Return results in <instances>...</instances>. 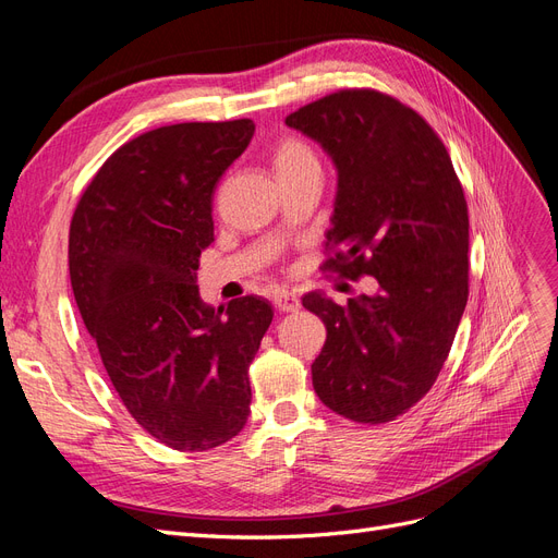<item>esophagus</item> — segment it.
<instances>
[{"label":"esophagus","mask_w":558,"mask_h":558,"mask_svg":"<svg viewBox=\"0 0 558 558\" xmlns=\"http://www.w3.org/2000/svg\"><path fill=\"white\" fill-rule=\"evenodd\" d=\"M275 307L279 312H298L300 310V298L291 291H279L275 295Z\"/></svg>","instance_id":"1"}]
</instances>
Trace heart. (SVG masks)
<instances>
[{"instance_id":"obj_1","label":"heart","mask_w":558,"mask_h":558,"mask_svg":"<svg viewBox=\"0 0 558 558\" xmlns=\"http://www.w3.org/2000/svg\"><path fill=\"white\" fill-rule=\"evenodd\" d=\"M269 165H272L275 179L279 183L307 172H318L314 148L300 137H281L269 150Z\"/></svg>"}]
</instances>
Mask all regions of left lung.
Segmentation results:
<instances>
[{"label": "left lung", "instance_id": "left-lung-1", "mask_svg": "<svg viewBox=\"0 0 558 558\" xmlns=\"http://www.w3.org/2000/svg\"><path fill=\"white\" fill-rule=\"evenodd\" d=\"M337 167L324 272L379 291L340 307L307 293L326 324L312 363L320 402L386 424L424 398L449 356L468 302V205L442 140L414 109L369 88L337 90L286 116Z\"/></svg>", "mask_w": 558, "mask_h": 558}]
</instances>
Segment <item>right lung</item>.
<instances>
[{
	"mask_svg": "<svg viewBox=\"0 0 558 558\" xmlns=\"http://www.w3.org/2000/svg\"><path fill=\"white\" fill-rule=\"evenodd\" d=\"M253 121L177 123L130 140L83 191L70 226L78 312L132 418L158 442L207 451L251 412L248 365L272 305L199 300L197 260L214 242L216 183Z\"/></svg>",
	"mask_w": 558,
	"mask_h": 558,
	"instance_id": "add662e5",
	"label": "right lung"
}]
</instances>
